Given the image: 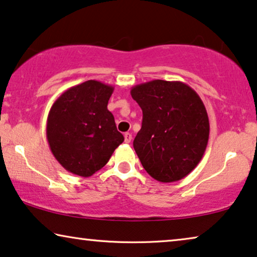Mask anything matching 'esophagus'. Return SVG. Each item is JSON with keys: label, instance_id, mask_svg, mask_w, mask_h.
Here are the masks:
<instances>
[{"label": "esophagus", "instance_id": "1", "mask_svg": "<svg viewBox=\"0 0 257 257\" xmlns=\"http://www.w3.org/2000/svg\"><path fill=\"white\" fill-rule=\"evenodd\" d=\"M124 138H125V143H126V144L131 143V140H132V135H131V133L126 132L125 135H124Z\"/></svg>", "mask_w": 257, "mask_h": 257}]
</instances>
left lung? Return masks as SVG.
<instances>
[{"mask_svg": "<svg viewBox=\"0 0 257 257\" xmlns=\"http://www.w3.org/2000/svg\"><path fill=\"white\" fill-rule=\"evenodd\" d=\"M131 96L143 110L133 147L143 167L160 182H174L201 161L209 119L199 94L187 84L156 79L138 84Z\"/></svg>", "mask_w": 257, "mask_h": 257, "instance_id": "8db88e82", "label": "left lung"}]
</instances>
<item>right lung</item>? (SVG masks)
<instances>
[{"instance_id": "add662e5", "label": "right lung", "mask_w": 257, "mask_h": 257, "mask_svg": "<svg viewBox=\"0 0 257 257\" xmlns=\"http://www.w3.org/2000/svg\"><path fill=\"white\" fill-rule=\"evenodd\" d=\"M114 87L86 80L64 91L49 111L47 139L56 160L87 178L103 168L124 142L107 103Z\"/></svg>"}]
</instances>
